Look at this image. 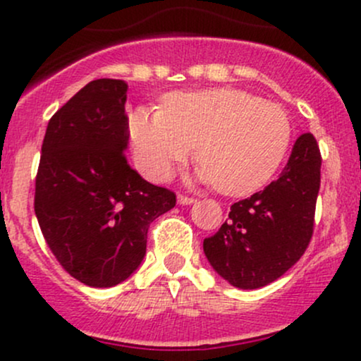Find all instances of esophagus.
<instances>
[{
	"label": "esophagus",
	"mask_w": 361,
	"mask_h": 361,
	"mask_svg": "<svg viewBox=\"0 0 361 361\" xmlns=\"http://www.w3.org/2000/svg\"><path fill=\"white\" fill-rule=\"evenodd\" d=\"M195 202V198L193 197H188V195H178V204H181V205H190V204H193Z\"/></svg>",
	"instance_id": "34e87169"
}]
</instances>
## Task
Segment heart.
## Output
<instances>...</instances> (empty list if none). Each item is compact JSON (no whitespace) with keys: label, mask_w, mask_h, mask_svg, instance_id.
Segmentation results:
<instances>
[{"label":"heart","mask_w":361,"mask_h":361,"mask_svg":"<svg viewBox=\"0 0 361 361\" xmlns=\"http://www.w3.org/2000/svg\"><path fill=\"white\" fill-rule=\"evenodd\" d=\"M135 163L154 181L171 176L193 154L200 176L226 195H247L275 176L292 142V123L280 105L234 88L173 93L163 110L130 115Z\"/></svg>","instance_id":"heart-1"}]
</instances>
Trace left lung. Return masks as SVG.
<instances>
[{
	"label": "left lung",
	"mask_w": 361,
	"mask_h": 361,
	"mask_svg": "<svg viewBox=\"0 0 361 361\" xmlns=\"http://www.w3.org/2000/svg\"><path fill=\"white\" fill-rule=\"evenodd\" d=\"M321 161L316 137L302 134L280 178L231 205L229 219L204 239L207 259L224 280L259 288L302 258L314 233Z\"/></svg>",
	"instance_id": "left-lung-1"
}]
</instances>
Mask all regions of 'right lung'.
<instances>
[{
  "instance_id": "1",
  "label": "right lung",
  "mask_w": 361,
  "mask_h": 361,
  "mask_svg": "<svg viewBox=\"0 0 361 361\" xmlns=\"http://www.w3.org/2000/svg\"><path fill=\"white\" fill-rule=\"evenodd\" d=\"M127 82L94 80L49 120L34 209L45 243L73 279L114 287L146 255L152 221L176 205L171 190L127 163Z\"/></svg>"
}]
</instances>
